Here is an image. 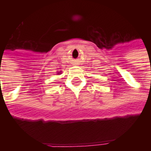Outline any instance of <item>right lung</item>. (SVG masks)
<instances>
[{
	"label": "right lung",
	"mask_w": 151,
	"mask_h": 151,
	"mask_svg": "<svg viewBox=\"0 0 151 151\" xmlns=\"http://www.w3.org/2000/svg\"><path fill=\"white\" fill-rule=\"evenodd\" d=\"M61 73V71H58V73H57V74H60Z\"/></svg>",
	"instance_id": "obj_1"
}]
</instances>
